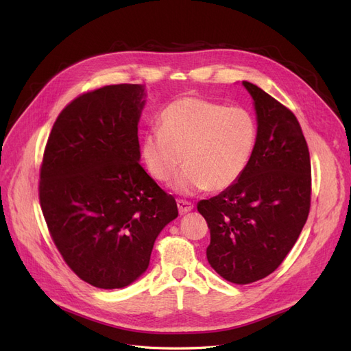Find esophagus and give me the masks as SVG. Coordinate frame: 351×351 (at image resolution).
<instances>
[{"label":"esophagus","mask_w":351,"mask_h":351,"mask_svg":"<svg viewBox=\"0 0 351 351\" xmlns=\"http://www.w3.org/2000/svg\"><path fill=\"white\" fill-rule=\"evenodd\" d=\"M177 206H178V212L180 214H187V212H190L193 209V205L190 204V202H187V200H183V199H178L177 200Z\"/></svg>","instance_id":"34e87169"}]
</instances>
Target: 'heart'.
<instances>
[{
	"label": "heart",
	"instance_id": "obj_1",
	"mask_svg": "<svg viewBox=\"0 0 351 351\" xmlns=\"http://www.w3.org/2000/svg\"><path fill=\"white\" fill-rule=\"evenodd\" d=\"M159 132L143 136L141 154L151 177L174 182L180 193L208 189L221 192L239 182L258 142V125L240 107H226L200 97H182L168 104L158 119Z\"/></svg>",
	"mask_w": 351,
	"mask_h": 351
}]
</instances>
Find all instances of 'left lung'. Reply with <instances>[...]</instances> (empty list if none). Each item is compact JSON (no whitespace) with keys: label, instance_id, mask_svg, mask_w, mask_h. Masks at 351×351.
<instances>
[{"label":"left lung","instance_id":"obj_1","mask_svg":"<svg viewBox=\"0 0 351 351\" xmlns=\"http://www.w3.org/2000/svg\"><path fill=\"white\" fill-rule=\"evenodd\" d=\"M258 142L239 182L197 204L210 244L206 258L222 278L250 284L277 269L311 210V155L295 115L256 84Z\"/></svg>","mask_w":351,"mask_h":351}]
</instances>
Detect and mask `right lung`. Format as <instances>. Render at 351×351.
Returning <instances> with one entry per match:
<instances>
[{"label":"right lung","instance_id":"1","mask_svg":"<svg viewBox=\"0 0 351 351\" xmlns=\"http://www.w3.org/2000/svg\"><path fill=\"white\" fill-rule=\"evenodd\" d=\"M139 84H108L73 99L52 125L39 173L48 231L69 268L98 289H121L149 267L176 199L139 164Z\"/></svg>","mask_w":351,"mask_h":351}]
</instances>
